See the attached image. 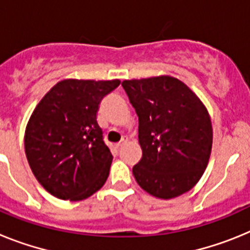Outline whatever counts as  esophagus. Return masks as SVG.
Returning a JSON list of instances; mask_svg holds the SVG:
<instances>
[{
  "instance_id": "obj_1",
  "label": "esophagus",
  "mask_w": 250,
  "mask_h": 250,
  "mask_svg": "<svg viewBox=\"0 0 250 250\" xmlns=\"http://www.w3.org/2000/svg\"><path fill=\"white\" fill-rule=\"evenodd\" d=\"M124 144H126V140H125V139H123V140H121L120 141V143H119V144L118 145H116V147H118V149H120V147L121 146H123V145Z\"/></svg>"
}]
</instances>
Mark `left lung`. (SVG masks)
<instances>
[{
	"instance_id": "left-lung-1",
	"label": "left lung",
	"mask_w": 250,
	"mask_h": 250,
	"mask_svg": "<svg viewBox=\"0 0 250 250\" xmlns=\"http://www.w3.org/2000/svg\"><path fill=\"white\" fill-rule=\"evenodd\" d=\"M121 85L139 116L143 156L132 167L136 183L160 199L189 191L204 174L213 145L205 105L183 81L167 75Z\"/></svg>"
}]
</instances>
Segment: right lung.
<instances>
[{
  "mask_svg": "<svg viewBox=\"0 0 250 250\" xmlns=\"http://www.w3.org/2000/svg\"><path fill=\"white\" fill-rule=\"evenodd\" d=\"M120 80L67 79L41 99L25 131V152L37 182L59 199L79 202L100 190L112 155L103 139L99 104Z\"/></svg>",
  "mask_w": 250,
  "mask_h": 250,
  "instance_id": "1",
  "label": "right lung"
}]
</instances>
